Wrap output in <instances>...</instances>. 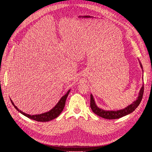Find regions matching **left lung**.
Segmentation results:
<instances>
[{
  "mask_svg": "<svg viewBox=\"0 0 152 152\" xmlns=\"http://www.w3.org/2000/svg\"><path fill=\"white\" fill-rule=\"evenodd\" d=\"M138 61L140 63V67L142 69V73H143V69H142V64L140 62L139 59H138ZM142 79H143V77H142ZM143 92H144V84H142L138 93V96H137V98H136V100L134 101L132 104L128 105L127 107L124 108L123 109L118 110H106L102 108H100L99 107H98L97 104H96L95 100L94 99L93 94H91L90 107L92 110H93V112L95 114L101 117L106 118V119L119 118L124 116H126L127 115L132 113L133 111H134L135 109H136V108L138 107V105L141 103L142 96H143Z\"/></svg>",
  "mask_w": 152,
  "mask_h": 152,
  "instance_id": "left-lung-1",
  "label": "left lung"
}]
</instances>
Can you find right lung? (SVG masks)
<instances>
[{
  "label": "right lung",
  "instance_id": "1",
  "mask_svg": "<svg viewBox=\"0 0 152 152\" xmlns=\"http://www.w3.org/2000/svg\"><path fill=\"white\" fill-rule=\"evenodd\" d=\"M70 89H69L66 92V93L64 96H63L61 98V99H59L58 103L56 105H55L51 110H49V112L41 113V114H38V115H29V114L25 113V112H22L21 110L18 109L16 106L14 104L12 101L11 99H11V102L12 105L14 106V107H15L18 112H20L21 114L26 116V117H28L30 119H32V120L38 121V122H48L50 121H52V120H53V119L58 117L59 115V114L62 112L64 107H65L66 99L67 98V96H68L69 93H70Z\"/></svg>",
  "mask_w": 152,
  "mask_h": 152
}]
</instances>
